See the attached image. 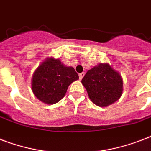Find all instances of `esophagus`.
I'll use <instances>...</instances> for the list:
<instances>
[{
    "mask_svg": "<svg viewBox=\"0 0 151 151\" xmlns=\"http://www.w3.org/2000/svg\"><path fill=\"white\" fill-rule=\"evenodd\" d=\"M84 75H85V73H84V72H82V73H79V79H83V77L84 76Z\"/></svg>",
    "mask_w": 151,
    "mask_h": 151,
    "instance_id": "1",
    "label": "esophagus"
}]
</instances>
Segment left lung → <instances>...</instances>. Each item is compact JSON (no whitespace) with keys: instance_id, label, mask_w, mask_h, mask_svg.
I'll list each match as a JSON object with an SVG mask.
<instances>
[{"instance_id":"obj_1","label":"left lung","mask_w":151,"mask_h":151,"mask_svg":"<svg viewBox=\"0 0 151 151\" xmlns=\"http://www.w3.org/2000/svg\"><path fill=\"white\" fill-rule=\"evenodd\" d=\"M82 83L92 102L101 107L117 101L123 91L121 76L108 64H101L89 70Z\"/></svg>"}]
</instances>
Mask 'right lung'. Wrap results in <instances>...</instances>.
Instances as JSON below:
<instances>
[{
	"label": "right lung",
	"instance_id": "right-lung-1",
	"mask_svg": "<svg viewBox=\"0 0 151 151\" xmlns=\"http://www.w3.org/2000/svg\"><path fill=\"white\" fill-rule=\"evenodd\" d=\"M79 79L72 67H66L59 60L50 58L36 69L32 77V91L40 101L57 103L64 98L68 86Z\"/></svg>",
	"mask_w": 151,
	"mask_h": 151
}]
</instances>
